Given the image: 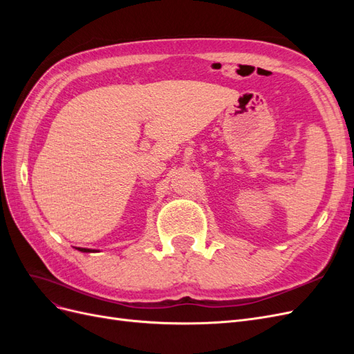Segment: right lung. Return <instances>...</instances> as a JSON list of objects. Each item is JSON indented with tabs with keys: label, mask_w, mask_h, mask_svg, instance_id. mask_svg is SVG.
Segmentation results:
<instances>
[{
	"label": "right lung",
	"mask_w": 354,
	"mask_h": 354,
	"mask_svg": "<svg viewBox=\"0 0 354 354\" xmlns=\"http://www.w3.org/2000/svg\"><path fill=\"white\" fill-rule=\"evenodd\" d=\"M77 250H80L82 252H99L97 250H88V248H77Z\"/></svg>",
	"instance_id": "add662e5"
}]
</instances>
